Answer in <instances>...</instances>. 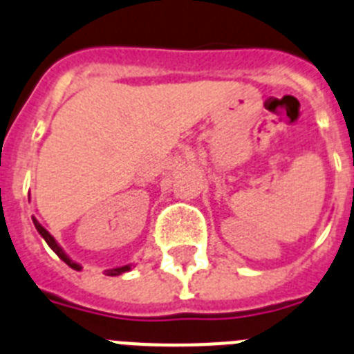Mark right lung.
<instances>
[{"mask_svg":"<svg viewBox=\"0 0 354 354\" xmlns=\"http://www.w3.org/2000/svg\"><path fill=\"white\" fill-rule=\"evenodd\" d=\"M32 219H33V224H35L37 232H39V235H41L42 239H44V241H46V244H48L49 248H51V250H53L55 253L58 254V258H60V260H62V262H66L67 266L71 267V269L82 270V266H80V263H76V262H73V260H71L69 254H66V251H64L62 248H60V244H58V242L55 241V236L51 235V233H49L48 230H46L44 226H42V224L35 219V217H32ZM131 267H133V266H131V263H130V266L113 267V269H106V270H104V274H106V276H119V274H122V272H128V270H130Z\"/></svg>","mask_w":354,"mask_h":354,"instance_id":"1","label":"right lung"}]
</instances>
